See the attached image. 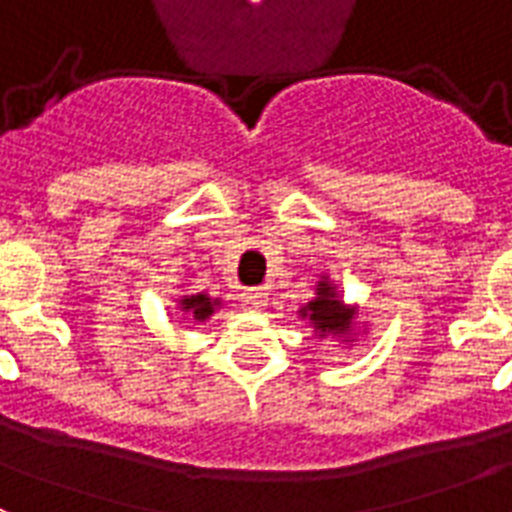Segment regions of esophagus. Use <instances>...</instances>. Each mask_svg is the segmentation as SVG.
<instances>
[{"label":"esophagus","instance_id":"obj_1","mask_svg":"<svg viewBox=\"0 0 512 512\" xmlns=\"http://www.w3.org/2000/svg\"><path fill=\"white\" fill-rule=\"evenodd\" d=\"M241 303L247 305L249 311H263L265 303H268V292L265 289H244Z\"/></svg>","mask_w":512,"mask_h":512}]
</instances>
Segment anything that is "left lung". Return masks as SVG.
Here are the masks:
<instances>
[{"instance_id":"8db88e82","label":"left lung","mask_w":512,"mask_h":512,"mask_svg":"<svg viewBox=\"0 0 512 512\" xmlns=\"http://www.w3.org/2000/svg\"><path fill=\"white\" fill-rule=\"evenodd\" d=\"M316 295L305 305H300L297 316L313 329V335L335 337L342 345H353L358 335H366V321H358V305H348L340 297V287L321 273L316 281Z\"/></svg>"}]
</instances>
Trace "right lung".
I'll return each mask as SVG.
<instances>
[{"label": "right lung", "instance_id": "right-lung-1", "mask_svg": "<svg viewBox=\"0 0 512 512\" xmlns=\"http://www.w3.org/2000/svg\"><path fill=\"white\" fill-rule=\"evenodd\" d=\"M175 311L180 313L177 319L191 321V324H204L215 316V311L223 308L220 297H209L207 292H193V295H180L175 300Z\"/></svg>", "mask_w": 512, "mask_h": 512}]
</instances>
